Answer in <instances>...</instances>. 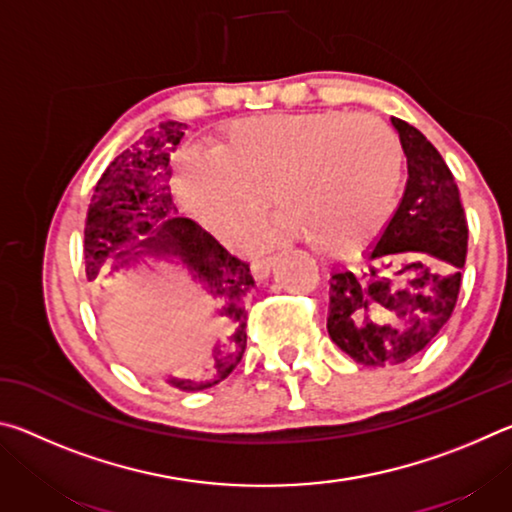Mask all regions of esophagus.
I'll return each instance as SVG.
<instances>
[{"mask_svg": "<svg viewBox=\"0 0 512 512\" xmlns=\"http://www.w3.org/2000/svg\"><path fill=\"white\" fill-rule=\"evenodd\" d=\"M273 259H275V255H271V253H257L255 257H253V262H250V268H253V273L257 275V277H264L266 273H268V268H271V264H273Z\"/></svg>", "mask_w": 512, "mask_h": 512, "instance_id": "34e87169", "label": "esophagus"}]
</instances>
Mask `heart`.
<instances>
[{"mask_svg": "<svg viewBox=\"0 0 512 512\" xmlns=\"http://www.w3.org/2000/svg\"><path fill=\"white\" fill-rule=\"evenodd\" d=\"M402 178L395 133L372 115L336 110L239 119L216 158L187 153L178 192L225 237L253 228L268 192L282 232L325 255L352 253L391 216Z\"/></svg>", "mask_w": 512, "mask_h": 512, "instance_id": "1", "label": "heart"}]
</instances>
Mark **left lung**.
Returning a JSON list of instances; mask_svg holds the SVG:
<instances>
[{
  "label": "left lung",
  "mask_w": 512,
  "mask_h": 512,
  "mask_svg": "<svg viewBox=\"0 0 512 512\" xmlns=\"http://www.w3.org/2000/svg\"><path fill=\"white\" fill-rule=\"evenodd\" d=\"M393 126L409 164L402 203L366 268L329 277L327 332L345 354L372 368L400 366L436 339L452 318L467 255L454 173L418 128L397 117ZM404 256L410 262L401 265Z\"/></svg>",
  "instance_id": "8db88e82"
}]
</instances>
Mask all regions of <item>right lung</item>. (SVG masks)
Segmentation results:
<instances>
[{
	"label": "right lung",
	"mask_w": 512,
	"mask_h": 512,
	"mask_svg": "<svg viewBox=\"0 0 512 512\" xmlns=\"http://www.w3.org/2000/svg\"><path fill=\"white\" fill-rule=\"evenodd\" d=\"M185 124L164 121L146 131L133 149L121 151L103 171L85 216V275L103 280L112 259L128 264L137 255H176L189 266L210 296L221 302L219 320L228 343L214 348V372L201 381L171 379L183 391H203L219 384L244 357L246 300L255 287L246 259L185 216H171V155L185 135Z\"/></svg>",
	"instance_id": "1"
}]
</instances>
